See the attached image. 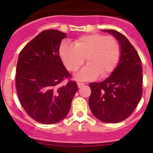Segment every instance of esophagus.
<instances>
[{
  "instance_id": "obj_1",
  "label": "esophagus",
  "mask_w": 153,
  "mask_h": 153,
  "mask_svg": "<svg viewBox=\"0 0 153 153\" xmlns=\"http://www.w3.org/2000/svg\"><path fill=\"white\" fill-rule=\"evenodd\" d=\"M77 84H78V88H81V87H82L83 86L85 85V84H84V83H82V82H78L77 83Z\"/></svg>"
}]
</instances>
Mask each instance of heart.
Masks as SVG:
<instances>
[{"mask_svg": "<svg viewBox=\"0 0 153 153\" xmlns=\"http://www.w3.org/2000/svg\"><path fill=\"white\" fill-rule=\"evenodd\" d=\"M120 52L115 38L98 33L80 36L74 41V46L63 42L59 47L63 63L72 72L81 67L86 57L88 64L75 76L81 81H92L99 74L101 77L110 74L118 64Z\"/></svg>", "mask_w": 153, "mask_h": 153, "instance_id": "1", "label": "heart"}]
</instances>
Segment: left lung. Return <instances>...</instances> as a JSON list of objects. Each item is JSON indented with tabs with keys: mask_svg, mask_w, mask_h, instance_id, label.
I'll return each instance as SVG.
<instances>
[{
	"mask_svg": "<svg viewBox=\"0 0 153 153\" xmlns=\"http://www.w3.org/2000/svg\"><path fill=\"white\" fill-rule=\"evenodd\" d=\"M113 35L121 48L119 63L109 78L90 83L89 106L94 116L108 124L121 122L133 112L142 96V67L138 52L129 40L113 29H104Z\"/></svg>",
	"mask_w": 153,
	"mask_h": 153,
	"instance_id": "left-lung-1",
	"label": "left lung"
}]
</instances>
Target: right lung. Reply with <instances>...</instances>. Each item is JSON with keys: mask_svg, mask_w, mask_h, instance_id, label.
<instances>
[{"mask_svg": "<svg viewBox=\"0 0 153 153\" xmlns=\"http://www.w3.org/2000/svg\"><path fill=\"white\" fill-rule=\"evenodd\" d=\"M67 34L56 29L41 32L23 48L16 69V89L21 106L38 122L52 124L64 119L78 90L59 55Z\"/></svg>", "mask_w": 153, "mask_h": 153, "instance_id": "obj_1", "label": "right lung"}]
</instances>
